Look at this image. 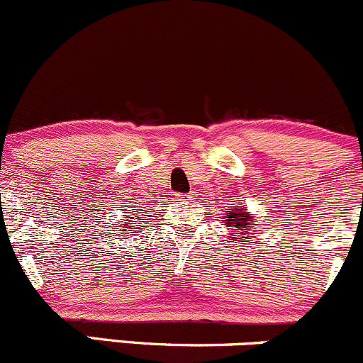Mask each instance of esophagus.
Returning a JSON list of instances; mask_svg holds the SVG:
<instances>
[{"instance_id": "obj_1", "label": "esophagus", "mask_w": 363, "mask_h": 363, "mask_svg": "<svg viewBox=\"0 0 363 363\" xmlns=\"http://www.w3.org/2000/svg\"><path fill=\"white\" fill-rule=\"evenodd\" d=\"M177 198L179 200H189V198H191V194H177Z\"/></svg>"}]
</instances>
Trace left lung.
<instances>
[{"instance_id": "8db88e82", "label": "left lung", "mask_w": 363, "mask_h": 363, "mask_svg": "<svg viewBox=\"0 0 363 363\" xmlns=\"http://www.w3.org/2000/svg\"><path fill=\"white\" fill-rule=\"evenodd\" d=\"M224 219H226V226H235L240 230V240H236V235H231V238L235 240V242H242V240L247 238V231H249V228H254V224H252V213L247 212V207L243 208H228V216H224Z\"/></svg>"}]
</instances>
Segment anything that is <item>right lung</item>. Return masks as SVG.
<instances>
[{
    "instance_id": "right-lung-1",
    "label": "right lung",
    "mask_w": 363,
    "mask_h": 363,
    "mask_svg": "<svg viewBox=\"0 0 363 363\" xmlns=\"http://www.w3.org/2000/svg\"><path fill=\"white\" fill-rule=\"evenodd\" d=\"M127 219H128V223L125 224V226H127V230H125V231L139 230V228H137V226H139L140 223H144V220H130V217H127ZM132 219H137V217H132ZM140 228H143V226H140Z\"/></svg>"
}]
</instances>
